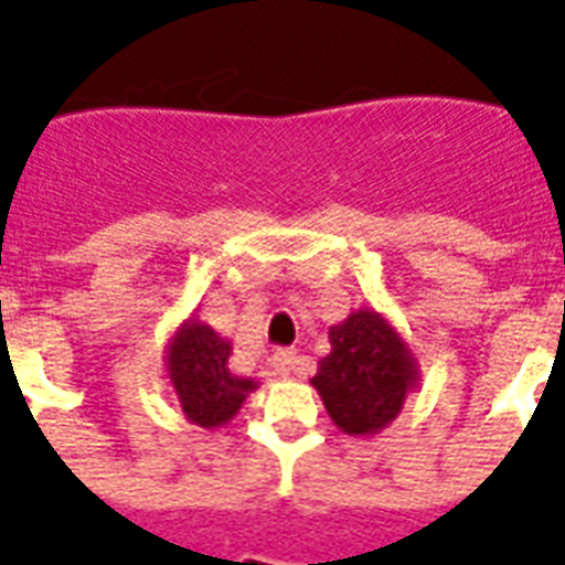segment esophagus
<instances>
[{"mask_svg": "<svg viewBox=\"0 0 565 565\" xmlns=\"http://www.w3.org/2000/svg\"><path fill=\"white\" fill-rule=\"evenodd\" d=\"M270 365H274V371H277V374H303L306 371L303 356H300L297 351H288V348H282V351L274 353V356H270Z\"/></svg>", "mask_w": 565, "mask_h": 565, "instance_id": "1", "label": "esophagus"}]
</instances>
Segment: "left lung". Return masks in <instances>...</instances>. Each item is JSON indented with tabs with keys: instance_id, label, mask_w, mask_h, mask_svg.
I'll list each match as a JSON object with an SVG mask.
<instances>
[{
	"instance_id": "1",
	"label": "left lung",
	"mask_w": 565,
	"mask_h": 565,
	"mask_svg": "<svg viewBox=\"0 0 565 565\" xmlns=\"http://www.w3.org/2000/svg\"><path fill=\"white\" fill-rule=\"evenodd\" d=\"M415 383L413 356L377 312L360 309L330 330V353L318 362L312 386L330 418L351 436L386 427Z\"/></svg>"
}]
</instances>
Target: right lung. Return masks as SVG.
Returning a JSON list of instances; mask_svg holds the SVG:
<instances>
[{"label": "right lung", "instance_id": "1", "mask_svg": "<svg viewBox=\"0 0 565 565\" xmlns=\"http://www.w3.org/2000/svg\"><path fill=\"white\" fill-rule=\"evenodd\" d=\"M230 342L200 321L185 323L170 344V380L185 415L200 427L230 422L242 409L244 395L256 388L253 380L230 371Z\"/></svg>", "mask_w": 565, "mask_h": 565}]
</instances>
